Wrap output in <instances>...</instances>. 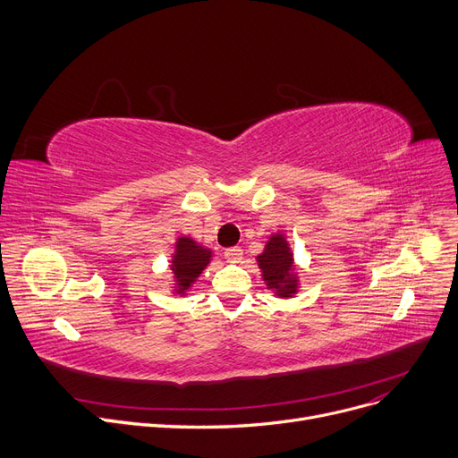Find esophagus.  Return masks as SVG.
Instances as JSON below:
<instances>
[{"label": "esophagus", "instance_id": "esophagus-1", "mask_svg": "<svg viewBox=\"0 0 458 458\" xmlns=\"http://www.w3.org/2000/svg\"><path fill=\"white\" fill-rule=\"evenodd\" d=\"M225 259L230 263H237L242 259V250L239 247H230L225 250Z\"/></svg>", "mask_w": 458, "mask_h": 458}]
</instances>
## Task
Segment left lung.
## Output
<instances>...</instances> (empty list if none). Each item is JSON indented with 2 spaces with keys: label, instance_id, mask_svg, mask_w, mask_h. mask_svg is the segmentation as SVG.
Segmentation results:
<instances>
[{
  "label": "left lung",
  "instance_id": "1",
  "mask_svg": "<svg viewBox=\"0 0 458 458\" xmlns=\"http://www.w3.org/2000/svg\"><path fill=\"white\" fill-rule=\"evenodd\" d=\"M259 268L268 289L278 296H291L296 293V278L293 276V254L284 235H274L267 242L261 256H258Z\"/></svg>",
  "mask_w": 458,
  "mask_h": 458
}]
</instances>
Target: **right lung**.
<instances>
[{
    "mask_svg": "<svg viewBox=\"0 0 458 458\" xmlns=\"http://www.w3.org/2000/svg\"><path fill=\"white\" fill-rule=\"evenodd\" d=\"M211 252L199 247L190 237H180L176 242V254L173 258V274L178 284V291L184 293L191 287L202 268L209 263Z\"/></svg>",
    "mask_w": 458,
    "mask_h": 458,
    "instance_id": "right-lung-1",
    "label": "right lung"
}]
</instances>
